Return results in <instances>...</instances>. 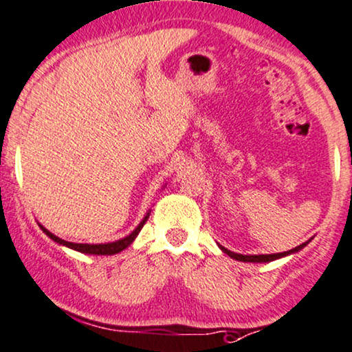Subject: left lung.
<instances>
[{
  "instance_id": "1",
  "label": "left lung",
  "mask_w": 352,
  "mask_h": 352,
  "mask_svg": "<svg viewBox=\"0 0 352 352\" xmlns=\"http://www.w3.org/2000/svg\"><path fill=\"white\" fill-rule=\"evenodd\" d=\"M303 245H307V243L300 244L298 248L292 249V251H287V252H278V254H265V256H264V254H262V256H243V254H236V252L228 251V249H224L223 245H219V248H221V251H223L224 254H228V256L232 257V259L241 261V262H270V261L278 259V257L289 256V254H292V252H297V251H300V249L303 248Z\"/></svg>"
}]
</instances>
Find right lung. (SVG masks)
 Instances as JSON below:
<instances>
[{"label":"right lung","instance_id":"add662e5","mask_svg":"<svg viewBox=\"0 0 352 352\" xmlns=\"http://www.w3.org/2000/svg\"><path fill=\"white\" fill-rule=\"evenodd\" d=\"M147 218H149V213L146 214V218L142 219L141 224H139V226L135 228V230L131 232L129 236H126V238L116 241V243H108V244H75V243H69V241H63L60 238H57V236L52 234V232L45 230L44 226H41V228H42V231H44L50 239L55 241V243H58V244H62V245H67V248L75 249V251H78V252L95 254V256H111V254L121 252L122 249H126L131 243H133V241L135 239V236L139 234V231H141L144 224H146Z\"/></svg>","mask_w":352,"mask_h":352}]
</instances>
